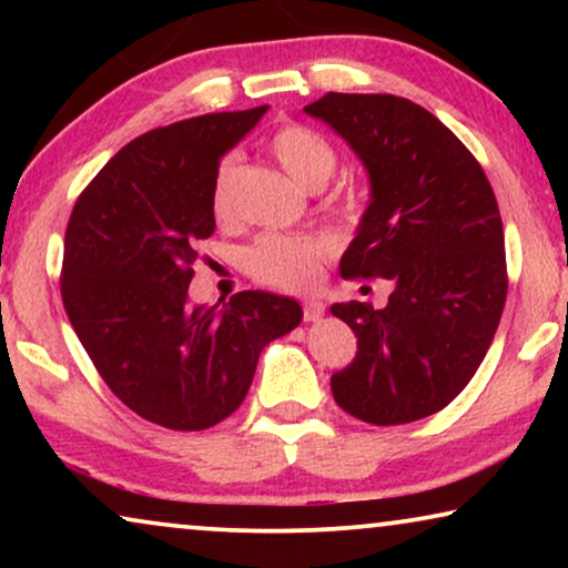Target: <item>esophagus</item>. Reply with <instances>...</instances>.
I'll return each mask as SVG.
<instances>
[{
    "instance_id": "34e87169",
    "label": "esophagus",
    "mask_w": 568,
    "mask_h": 568,
    "mask_svg": "<svg viewBox=\"0 0 568 568\" xmlns=\"http://www.w3.org/2000/svg\"><path fill=\"white\" fill-rule=\"evenodd\" d=\"M302 315H305L307 323L321 321V317L325 315V305L321 300H305L302 302Z\"/></svg>"
}]
</instances>
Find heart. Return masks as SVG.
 Instances as JSON below:
<instances>
[{
	"mask_svg": "<svg viewBox=\"0 0 568 568\" xmlns=\"http://www.w3.org/2000/svg\"><path fill=\"white\" fill-rule=\"evenodd\" d=\"M271 152L294 183L317 191L328 183L336 170V150L317 131L290 123L271 139ZM235 158L222 160L212 185V212L220 222L235 214ZM328 255V245L315 237L266 235L247 251V268L261 284L286 292H305L317 284L321 266Z\"/></svg>",
	"mask_w": 568,
	"mask_h": 568,
	"instance_id": "heart-1",
	"label": "heart"
}]
</instances>
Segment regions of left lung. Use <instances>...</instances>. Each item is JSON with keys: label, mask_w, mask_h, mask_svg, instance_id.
<instances>
[{"label": "left lung", "mask_w": 568, "mask_h": 568, "mask_svg": "<svg viewBox=\"0 0 568 568\" xmlns=\"http://www.w3.org/2000/svg\"><path fill=\"white\" fill-rule=\"evenodd\" d=\"M305 113L344 136L372 196L341 258L344 278H387L383 310L333 305L356 356L331 377L346 414L410 424L455 400L491 346L507 302L504 227L491 183L460 139L395 95L328 92Z\"/></svg>", "instance_id": "obj_1"}]
</instances>
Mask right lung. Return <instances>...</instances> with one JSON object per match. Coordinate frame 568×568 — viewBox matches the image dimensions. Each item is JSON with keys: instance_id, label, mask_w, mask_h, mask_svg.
<instances>
[{"instance_id": "add662e5", "label": "right lung", "mask_w": 568, "mask_h": 568, "mask_svg": "<svg viewBox=\"0 0 568 568\" xmlns=\"http://www.w3.org/2000/svg\"><path fill=\"white\" fill-rule=\"evenodd\" d=\"M268 105L206 113L129 142L80 193L67 224L61 300L119 400L175 432L220 424L245 400L263 346L294 331L300 302L237 292L189 305L199 240L212 237V185Z\"/></svg>"}]
</instances>
